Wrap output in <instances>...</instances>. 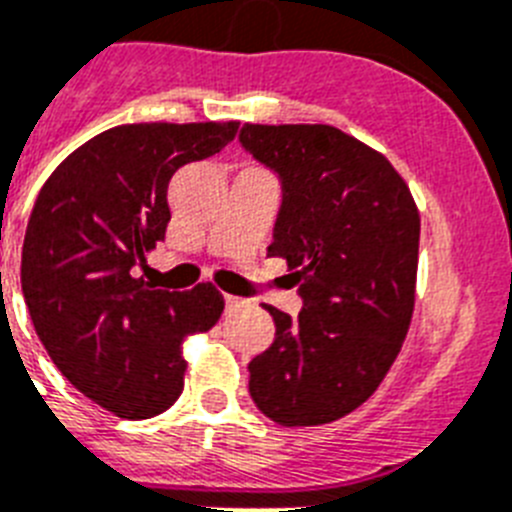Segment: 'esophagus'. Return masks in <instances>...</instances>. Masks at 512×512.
<instances>
[{
  "instance_id": "esophagus-1",
  "label": "esophagus",
  "mask_w": 512,
  "mask_h": 512,
  "mask_svg": "<svg viewBox=\"0 0 512 512\" xmlns=\"http://www.w3.org/2000/svg\"><path fill=\"white\" fill-rule=\"evenodd\" d=\"M225 305L230 310L233 308H240V305H243V298H235V295H225Z\"/></svg>"
}]
</instances>
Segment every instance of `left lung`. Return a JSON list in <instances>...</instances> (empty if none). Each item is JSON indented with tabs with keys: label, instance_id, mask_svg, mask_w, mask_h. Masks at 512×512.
<instances>
[{
	"label": "left lung",
	"instance_id": "obj_1",
	"mask_svg": "<svg viewBox=\"0 0 512 512\" xmlns=\"http://www.w3.org/2000/svg\"><path fill=\"white\" fill-rule=\"evenodd\" d=\"M240 147L282 189L272 256L298 282V318H274L248 362L253 404L285 427L355 412L399 355L414 310L419 212L381 152L326 124H246Z\"/></svg>",
	"mask_w": 512,
	"mask_h": 512
}]
</instances>
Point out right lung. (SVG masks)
Wrapping results in <instances>:
<instances>
[{
	"mask_svg": "<svg viewBox=\"0 0 512 512\" xmlns=\"http://www.w3.org/2000/svg\"><path fill=\"white\" fill-rule=\"evenodd\" d=\"M225 124H126L85 142L43 183L20 282L61 375L121 419H150L183 391L181 344L212 329L225 300L209 282L170 292L137 277L165 238L168 183L220 152Z\"/></svg>",
	"mask_w": 512,
	"mask_h": 512,
	"instance_id": "obj_1",
	"label": "right lung"
}]
</instances>
